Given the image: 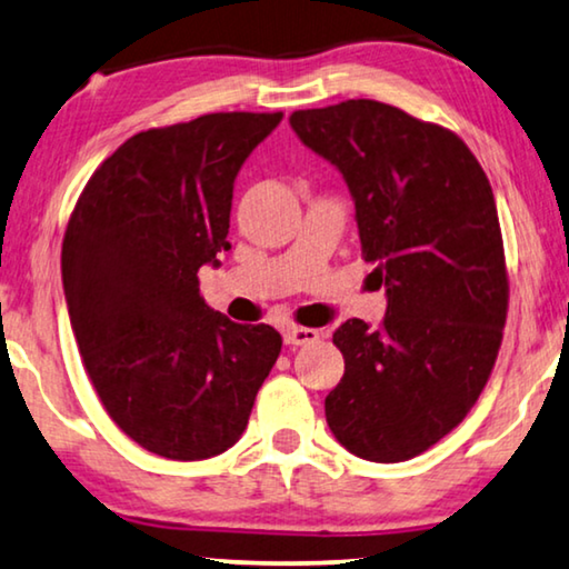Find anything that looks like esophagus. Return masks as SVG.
Wrapping results in <instances>:
<instances>
[{
    "label": "esophagus",
    "mask_w": 569,
    "mask_h": 569,
    "mask_svg": "<svg viewBox=\"0 0 569 569\" xmlns=\"http://www.w3.org/2000/svg\"><path fill=\"white\" fill-rule=\"evenodd\" d=\"M319 340V332L311 330V327H286L283 330V342L288 348L299 346H311V342Z\"/></svg>",
    "instance_id": "esophagus-1"
}]
</instances>
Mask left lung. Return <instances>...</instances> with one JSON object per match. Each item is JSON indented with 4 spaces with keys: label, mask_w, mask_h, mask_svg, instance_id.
<instances>
[{
    "label": "left lung",
    "mask_w": 569,
    "mask_h": 569,
    "mask_svg": "<svg viewBox=\"0 0 569 569\" xmlns=\"http://www.w3.org/2000/svg\"><path fill=\"white\" fill-rule=\"evenodd\" d=\"M288 121L348 182L363 260L387 291L379 330L348 319L332 335L346 373L327 426L361 459L407 461L467 418L498 358L508 273L490 180L453 131L387 102Z\"/></svg>",
    "instance_id": "obj_1"
}]
</instances>
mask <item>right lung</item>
<instances>
[{"label": "right lung", "mask_w": 569, "mask_h": 569, "mask_svg": "<svg viewBox=\"0 0 569 569\" xmlns=\"http://www.w3.org/2000/svg\"><path fill=\"white\" fill-rule=\"evenodd\" d=\"M281 118L211 113L136 133L71 211L61 281L82 363L116 426L164 459L234 446L281 353L273 327L231 322L198 283L231 247L237 172Z\"/></svg>", "instance_id": "right-lung-1"}]
</instances>
